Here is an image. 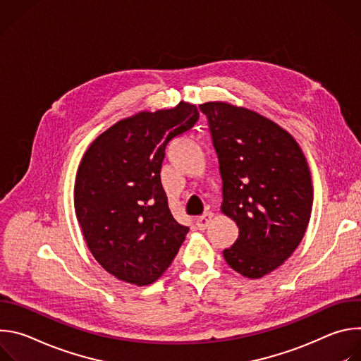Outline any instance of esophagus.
I'll return each instance as SVG.
<instances>
[{
  "label": "esophagus",
  "mask_w": 361,
  "mask_h": 361,
  "mask_svg": "<svg viewBox=\"0 0 361 361\" xmlns=\"http://www.w3.org/2000/svg\"><path fill=\"white\" fill-rule=\"evenodd\" d=\"M212 219H213V214L212 213H204L202 216L197 217L195 219V226L200 228V230H205L209 227V224L212 223Z\"/></svg>",
  "instance_id": "obj_1"
}]
</instances>
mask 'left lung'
Returning <instances> with one entry per match:
<instances>
[{"label": "left lung", "instance_id": "obj_1", "mask_svg": "<svg viewBox=\"0 0 361 361\" xmlns=\"http://www.w3.org/2000/svg\"><path fill=\"white\" fill-rule=\"evenodd\" d=\"M223 180L221 212L238 238L223 251L248 279L280 267L304 237L313 207L310 170L295 140L271 120L227 102H205Z\"/></svg>", "mask_w": 361, "mask_h": 361}]
</instances>
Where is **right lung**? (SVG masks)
Returning <instances> with one entry per match:
<instances>
[{"instance_id": "right-lung-1", "label": "right lung", "mask_w": 361, "mask_h": 361, "mask_svg": "<svg viewBox=\"0 0 361 361\" xmlns=\"http://www.w3.org/2000/svg\"><path fill=\"white\" fill-rule=\"evenodd\" d=\"M198 120L195 106L140 113L102 133L77 171L75 216L95 260L130 284L156 281L177 255L188 227L171 214L161 184L167 144Z\"/></svg>"}]
</instances>
